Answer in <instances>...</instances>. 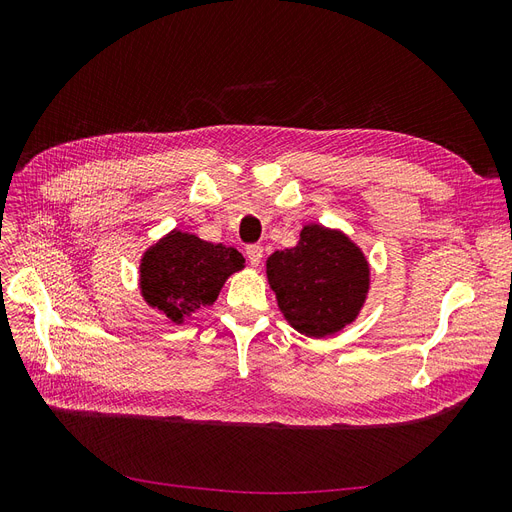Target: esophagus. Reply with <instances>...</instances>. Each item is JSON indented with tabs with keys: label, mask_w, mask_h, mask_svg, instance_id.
I'll return each instance as SVG.
<instances>
[{
	"label": "esophagus",
	"mask_w": 512,
	"mask_h": 512,
	"mask_svg": "<svg viewBox=\"0 0 512 512\" xmlns=\"http://www.w3.org/2000/svg\"><path fill=\"white\" fill-rule=\"evenodd\" d=\"M245 256L250 260L252 267H260L262 262V245H247L245 247Z\"/></svg>",
	"instance_id": "1"
}]
</instances>
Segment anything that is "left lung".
I'll return each instance as SVG.
<instances>
[{"instance_id":"8db88e82","label":"left lung","mask_w":512,"mask_h":512,"mask_svg":"<svg viewBox=\"0 0 512 512\" xmlns=\"http://www.w3.org/2000/svg\"><path fill=\"white\" fill-rule=\"evenodd\" d=\"M267 280L292 329L327 337L359 316L369 292V265L342 230L307 224L297 245L267 258Z\"/></svg>"}]
</instances>
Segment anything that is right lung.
Instances as JSON below:
<instances>
[{
	"instance_id": "add662e5",
	"label": "right lung",
	"mask_w": 512,
	"mask_h": 512,
	"mask_svg": "<svg viewBox=\"0 0 512 512\" xmlns=\"http://www.w3.org/2000/svg\"><path fill=\"white\" fill-rule=\"evenodd\" d=\"M243 267L235 247L173 230L143 254L141 294L170 322L183 324L196 309L213 305L224 282Z\"/></svg>"
}]
</instances>
